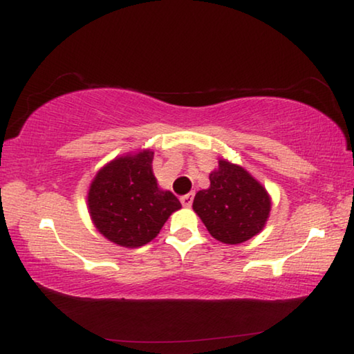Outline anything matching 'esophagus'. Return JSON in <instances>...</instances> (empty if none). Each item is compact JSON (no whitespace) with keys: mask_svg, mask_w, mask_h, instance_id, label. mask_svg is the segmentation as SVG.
I'll return each instance as SVG.
<instances>
[{"mask_svg":"<svg viewBox=\"0 0 354 354\" xmlns=\"http://www.w3.org/2000/svg\"><path fill=\"white\" fill-rule=\"evenodd\" d=\"M192 201H194V194H187V195H183V197H181V203H183L184 207L192 206Z\"/></svg>","mask_w":354,"mask_h":354,"instance_id":"34e87169","label":"esophagus"}]
</instances>
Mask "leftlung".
<instances>
[{
    "instance_id": "1",
    "label": "left lung",
    "mask_w": 354,
    "mask_h": 354,
    "mask_svg": "<svg viewBox=\"0 0 354 354\" xmlns=\"http://www.w3.org/2000/svg\"><path fill=\"white\" fill-rule=\"evenodd\" d=\"M209 183L195 195L192 207L212 238L230 245L241 244L265 228L271 197L245 168L218 159Z\"/></svg>"
}]
</instances>
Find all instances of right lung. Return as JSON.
Instances as JSON below:
<instances>
[{"label":"right lung","mask_w":354,"mask_h":354,"mask_svg":"<svg viewBox=\"0 0 354 354\" xmlns=\"http://www.w3.org/2000/svg\"><path fill=\"white\" fill-rule=\"evenodd\" d=\"M153 157L151 149L118 156L89 184L88 211L94 227L121 248L148 244L181 207L170 190L157 184Z\"/></svg>","instance_id":"1"}]
</instances>
